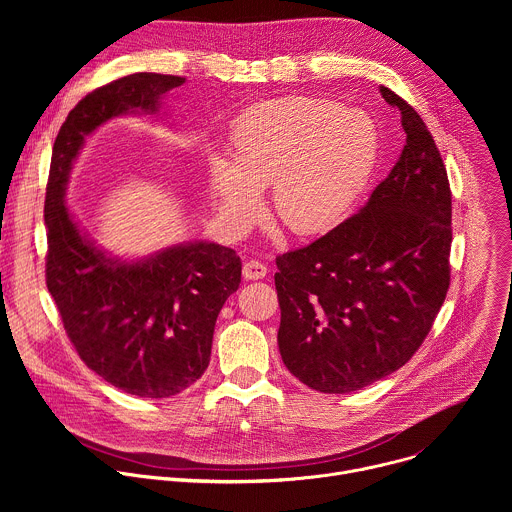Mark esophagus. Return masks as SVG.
Listing matches in <instances>:
<instances>
[{
	"instance_id": "1",
	"label": "esophagus",
	"mask_w": 512,
	"mask_h": 512,
	"mask_svg": "<svg viewBox=\"0 0 512 512\" xmlns=\"http://www.w3.org/2000/svg\"><path fill=\"white\" fill-rule=\"evenodd\" d=\"M265 275H267V265H263L261 261L251 259L243 265V277L245 279H263Z\"/></svg>"
}]
</instances>
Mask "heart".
<instances>
[{
  "mask_svg": "<svg viewBox=\"0 0 512 512\" xmlns=\"http://www.w3.org/2000/svg\"><path fill=\"white\" fill-rule=\"evenodd\" d=\"M233 160L210 154L208 184L223 225L247 233L271 186L277 221L298 237L328 231L367 188L379 156L371 117L318 97H283L249 107L231 131Z\"/></svg>",
  "mask_w": 512,
  "mask_h": 512,
  "instance_id": "1",
  "label": "heart"
}]
</instances>
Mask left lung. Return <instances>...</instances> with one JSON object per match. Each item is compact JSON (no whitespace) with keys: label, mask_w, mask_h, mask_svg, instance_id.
<instances>
[{"label":"left lung","mask_w":512,"mask_h":512,"mask_svg":"<svg viewBox=\"0 0 512 512\" xmlns=\"http://www.w3.org/2000/svg\"><path fill=\"white\" fill-rule=\"evenodd\" d=\"M407 133L369 202L314 243L275 259L287 371L320 393L395 373L429 334L450 287L452 192L419 113L381 87Z\"/></svg>","instance_id":"left-lung-1"}]
</instances>
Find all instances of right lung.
Masks as SVG:
<instances>
[{
	"label": "right lung",
	"mask_w": 512,
	"mask_h": 512,
	"mask_svg": "<svg viewBox=\"0 0 512 512\" xmlns=\"http://www.w3.org/2000/svg\"><path fill=\"white\" fill-rule=\"evenodd\" d=\"M182 83L135 72L81 99L54 141L44 202L46 285L72 346L107 383L150 399L178 395L204 375L218 312L241 283V259L194 241L121 261L87 239L64 192L89 133L117 115L158 113L160 99Z\"/></svg>",
	"instance_id": "obj_1"
}]
</instances>
